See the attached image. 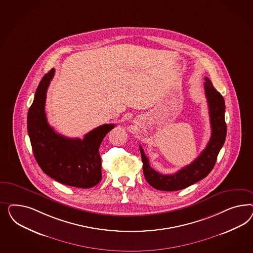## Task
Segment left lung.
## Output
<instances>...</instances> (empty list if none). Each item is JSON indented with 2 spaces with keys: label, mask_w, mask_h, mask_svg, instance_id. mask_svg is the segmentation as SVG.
<instances>
[{
  "label": "left lung",
  "mask_w": 253,
  "mask_h": 253,
  "mask_svg": "<svg viewBox=\"0 0 253 253\" xmlns=\"http://www.w3.org/2000/svg\"><path fill=\"white\" fill-rule=\"evenodd\" d=\"M204 88L207 97L211 127V136L205 149L189 165L173 174H161L150 167L149 161L142 146L140 152L143 161L144 175L147 183L161 191H177L186 188L207 176L217 161V156L226 137V123L224 121L225 103L222 94L218 92L209 78H205Z\"/></svg>",
  "instance_id": "left-lung-1"
}]
</instances>
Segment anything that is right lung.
Segmentation results:
<instances>
[{
    "label": "right lung",
    "mask_w": 253,
    "mask_h": 253,
    "mask_svg": "<svg viewBox=\"0 0 253 253\" xmlns=\"http://www.w3.org/2000/svg\"><path fill=\"white\" fill-rule=\"evenodd\" d=\"M52 69L42 79L28 112V133L39 166L48 176L63 184L91 188L102 179L99 147L115 124H104L82 140L57 133L47 123L46 92L54 78Z\"/></svg>",
    "instance_id": "obj_1"
}]
</instances>
